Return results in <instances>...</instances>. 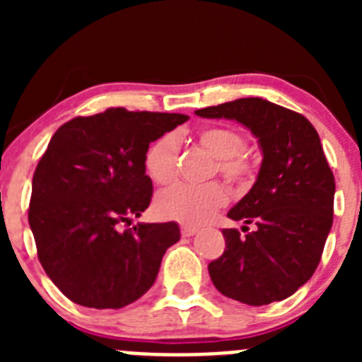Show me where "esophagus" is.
<instances>
[{"label":"esophagus","instance_id":"34e87169","mask_svg":"<svg viewBox=\"0 0 362 362\" xmlns=\"http://www.w3.org/2000/svg\"><path fill=\"white\" fill-rule=\"evenodd\" d=\"M197 232V228H194V226H181V233H183L185 238H192V235H194V233Z\"/></svg>","mask_w":362,"mask_h":362}]
</instances>
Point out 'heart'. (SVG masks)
<instances>
[{
	"label": "heart",
	"instance_id": "obj_1",
	"mask_svg": "<svg viewBox=\"0 0 362 362\" xmlns=\"http://www.w3.org/2000/svg\"><path fill=\"white\" fill-rule=\"evenodd\" d=\"M196 143L216 158L214 172H219L230 183H246L252 177L254 163L243 150L245 139L230 127H204L196 134ZM179 139L168 132L158 137L145 153V172L153 183L168 185L177 175ZM228 192L221 183L204 187L175 185L159 192L153 210L161 219L177 221L185 225L206 223L214 214L225 206Z\"/></svg>",
	"mask_w": 362,
	"mask_h": 362
}]
</instances>
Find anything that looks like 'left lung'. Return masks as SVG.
<instances>
[{"mask_svg": "<svg viewBox=\"0 0 362 362\" xmlns=\"http://www.w3.org/2000/svg\"><path fill=\"white\" fill-rule=\"evenodd\" d=\"M196 114L245 124L263 152L257 181L228 212L245 223L246 233L223 230L226 248L209 264L210 279L223 296L245 305L286 299L313 276L334 223L335 179L317 130L305 116L261 98Z\"/></svg>", "mask_w": 362, "mask_h": 362, "instance_id": "8db88e82", "label": "left lung"}]
</instances>
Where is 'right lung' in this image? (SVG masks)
<instances>
[{
    "mask_svg": "<svg viewBox=\"0 0 362 362\" xmlns=\"http://www.w3.org/2000/svg\"><path fill=\"white\" fill-rule=\"evenodd\" d=\"M185 114L108 110L62 124L32 177L28 223L47 276L76 305L123 308L158 277L177 223H137L152 199L150 143Z\"/></svg>",
    "mask_w": 362,
    "mask_h": 362,
    "instance_id": "add662e5",
    "label": "right lung"
}]
</instances>
